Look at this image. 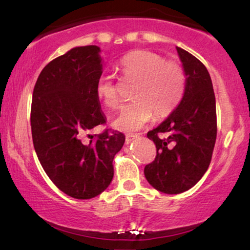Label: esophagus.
I'll use <instances>...</instances> for the list:
<instances>
[{"instance_id":"1","label":"esophagus","mask_w":250,"mask_h":250,"mask_svg":"<svg viewBox=\"0 0 250 250\" xmlns=\"http://www.w3.org/2000/svg\"><path fill=\"white\" fill-rule=\"evenodd\" d=\"M137 137H138L137 134H128L127 136H125V143L129 144V143H131L134 139H136Z\"/></svg>"}]
</instances>
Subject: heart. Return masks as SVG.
Here are the masks:
<instances>
[{
  "instance_id": "b5f03b06",
  "label": "heart",
  "mask_w": 250,
  "mask_h": 250,
  "mask_svg": "<svg viewBox=\"0 0 250 250\" xmlns=\"http://www.w3.org/2000/svg\"><path fill=\"white\" fill-rule=\"evenodd\" d=\"M122 74L137 82L132 98L135 102L123 106L113 125L121 131L131 132L144 127L153 114L166 118L177 107L185 91V74L181 66L147 50H136L120 62ZM96 95L109 108L118 107V86L108 75L96 82Z\"/></svg>"
}]
</instances>
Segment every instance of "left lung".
<instances>
[{"label": "left lung", "instance_id": "8db88e82", "mask_svg": "<svg viewBox=\"0 0 250 250\" xmlns=\"http://www.w3.org/2000/svg\"><path fill=\"white\" fill-rule=\"evenodd\" d=\"M176 49L186 75L185 91L174 112L147 132L156 155L144 168L149 184L167 194L188 191L200 181L210 165L217 136L210 75L198 58Z\"/></svg>", "mask_w": 250, "mask_h": 250}]
</instances>
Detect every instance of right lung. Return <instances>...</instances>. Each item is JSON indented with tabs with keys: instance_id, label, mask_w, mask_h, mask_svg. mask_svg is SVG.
Listing matches in <instances>:
<instances>
[{
	"instance_id": "obj_1",
	"label": "right lung",
	"mask_w": 250,
	"mask_h": 250,
	"mask_svg": "<svg viewBox=\"0 0 250 250\" xmlns=\"http://www.w3.org/2000/svg\"><path fill=\"white\" fill-rule=\"evenodd\" d=\"M97 45L76 46L49 62L33 90V144L45 174L69 197H97L111 184L113 160L125 144V135L105 129L96 82L103 64ZM91 138L88 142L86 137Z\"/></svg>"
}]
</instances>
